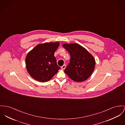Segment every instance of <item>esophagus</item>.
<instances>
[{"label":"esophagus","mask_w":125,"mask_h":125,"mask_svg":"<svg viewBox=\"0 0 125 125\" xmlns=\"http://www.w3.org/2000/svg\"><path fill=\"white\" fill-rule=\"evenodd\" d=\"M65 68H66V65H65V64H64L63 65H62V66L61 67V68H62V70H64Z\"/></svg>","instance_id":"1"}]
</instances>
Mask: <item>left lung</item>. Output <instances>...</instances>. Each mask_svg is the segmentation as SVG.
I'll list each match as a JSON object with an SVG mask.
<instances>
[{
    "label": "left lung",
    "instance_id": "left-lung-1",
    "mask_svg": "<svg viewBox=\"0 0 125 125\" xmlns=\"http://www.w3.org/2000/svg\"><path fill=\"white\" fill-rule=\"evenodd\" d=\"M69 52L71 59L64 72L73 81L82 82L86 80L93 73L95 60L92 55L77 43L63 44Z\"/></svg>",
    "mask_w": 125,
    "mask_h": 125
}]
</instances>
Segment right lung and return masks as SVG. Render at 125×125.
<instances>
[{"mask_svg": "<svg viewBox=\"0 0 125 125\" xmlns=\"http://www.w3.org/2000/svg\"><path fill=\"white\" fill-rule=\"evenodd\" d=\"M59 42H46L36 46L25 58L27 71L34 80L46 82L60 69L54 56Z\"/></svg>", "mask_w": 125, "mask_h": 125, "instance_id": "right-lung-1", "label": "right lung"}]
</instances>
